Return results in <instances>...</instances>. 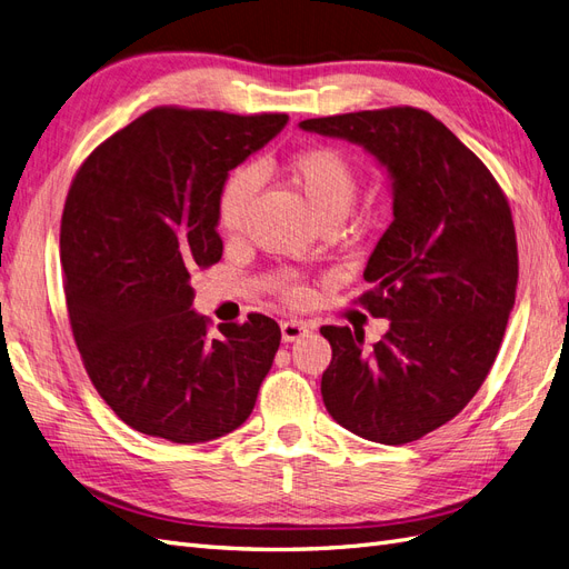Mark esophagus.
I'll list each match as a JSON object with an SVG mask.
<instances>
[{
	"label": "esophagus",
	"mask_w": 569,
	"mask_h": 569,
	"mask_svg": "<svg viewBox=\"0 0 569 569\" xmlns=\"http://www.w3.org/2000/svg\"><path fill=\"white\" fill-rule=\"evenodd\" d=\"M280 330H282V339L284 341H297V339H301L308 332V327L301 320H284L280 325Z\"/></svg>",
	"instance_id": "34e87169"
}]
</instances>
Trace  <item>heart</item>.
Segmentation results:
<instances>
[{
  "label": "heart",
  "mask_w": 569,
  "mask_h": 569,
  "mask_svg": "<svg viewBox=\"0 0 569 569\" xmlns=\"http://www.w3.org/2000/svg\"><path fill=\"white\" fill-rule=\"evenodd\" d=\"M282 168L291 184L311 203V209L322 222L339 220L356 199L358 170L341 151L332 147L299 149L287 157ZM253 192L256 176L251 168H237L222 182L216 201V218L222 232H242ZM280 295L289 303H303L308 299V287L289 280L280 287Z\"/></svg>",
  "instance_id": "1"
}]
</instances>
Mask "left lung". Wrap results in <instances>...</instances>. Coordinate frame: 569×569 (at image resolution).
<instances>
[{"instance_id":"left-lung-1","label":"left lung","mask_w":569,"mask_h":569,"mask_svg":"<svg viewBox=\"0 0 569 569\" xmlns=\"http://www.w3.org/2000/svg\"><path fill=\"white\" fill-rule=\"evenodd\" d=\"M360 144L391 176L393 220L356 299L387 335L325 325L322 401L349 432L401 446L453 420L501 349L518 287V239L503 189L432 113L412 107L299 123Z\"/></svg>"}]
</instances>
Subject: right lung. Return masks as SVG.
I'll return each instance as SVG.
<instances>
[{
    "mask_svg": "<svg viewBox=\"0 0 569 569\" xmlns=\"http://www.w3.org/2000/svg\"><path fill=\"white\" fill-rule=\"evenodd\" d=\"M287 120L157 107L101 142L68 189L59 244L73 339L101 399L137 432L199 443L251 416L280 325L251 313L211 335L192 311V272L222 256V182Z\"/></svg>",
    "mask_w": 569,
    "mask_h": 569,
    "instance_id": "add662e5",
    "label": "right lung"
}]
</instances>
